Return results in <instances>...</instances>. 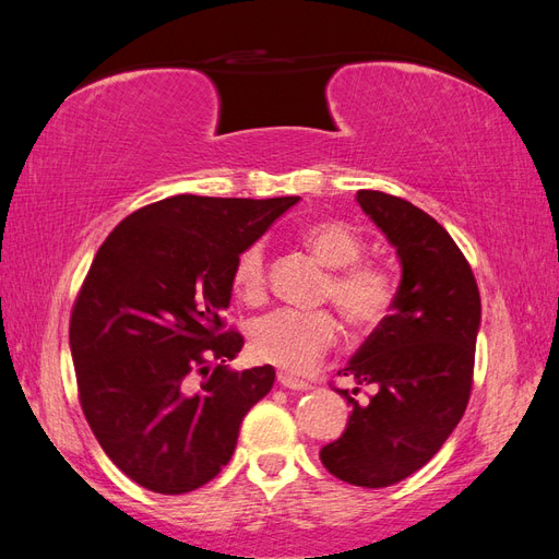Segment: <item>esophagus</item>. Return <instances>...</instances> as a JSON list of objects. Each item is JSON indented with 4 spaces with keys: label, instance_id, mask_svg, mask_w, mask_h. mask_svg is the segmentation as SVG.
Listing matches in <instances>:
<instances>
[{
    "label": "esophagus",
    "instance_id": "1",
    "mask_svg": "<svg viewBox=\"0 0 559 559\" xmlns=\"http://www.w3.org/2000/svg\"><path fill=\"white\" fill-rule=\"evenodd\" d=\"M277 380H280V384L282 386H286V389H294V392H302V389H308L310 384L306 382V380H300V378H296V376H289V373H277Z\"/></svg>",
    "mask_w": 559,
    "mask_h": 559
}]
</instances>
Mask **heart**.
I'll list each match as a JSON object with an SVG mask.
<instances>
[{"mask_svg":"<svg viewBox=\"0 0 559 559\" xmlns=\"http://www.w3.org/2000/svg\"><path fill=\"white\" fill-rule=\"evenodd\" d=\"M300 240L324 263L329 275L321 284L319 300H331L347 326L376 329L392 312L396 280L386 265L361 259L364 238L359 230L324 218L300 233ZM233 292L245 302H259L267 289L263 242L245 247L230 270ZM337 324L329 310L282 308L259 317L249 326V347L259 361L280 366L292 373H306L335 343Z\"/></svg>","mask_w":559,"mask_h":559,"instance_id":"1","label":"heart"}]
</instances>
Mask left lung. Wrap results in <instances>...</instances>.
Segmentation results:
<instances>
[{
	"instance_id": "8db88e82",
	"label": "left lung",
	"mask_w": 559,
	"mask_h": 559,
	"mask_svg": "<svg viewBox=\"0 0 559 559\" xmlns=\"http://www.w3.org/2000/svg\"><path fill=\"white\" fill-rule=\"evenodd\" d=\"M357 202L396 247L403 265L392 314L337 376L352 405L347 427L319 456L335 478L389 487L413 476L460 425L473 386L480 294L450 233L413 202L359 191ZM377 386L366 404L356 396Z\"/></svg>"
}]
</instances>
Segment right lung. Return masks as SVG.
<instances>
[{"label":"right lung","mask_w":559,"mask_h":559,"mask_svg":"<svg viewBox=\"0 0 559 559\" xmlns=\"http://www.w3.org/2000/svg\"><path fill=\"white\" fill-rule=\"evenodd\" d=\"M298 198L173 195L132 212L97 249L70 319L79 403L109 460L158 495L218 476L273 366L230 370V270Z\"/></svg>","instance_id":"obj_1"}]
</instances>
